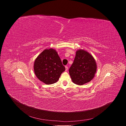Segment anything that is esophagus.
Instances as JSON below:
<instances>
[{
  "label": "esophagus",
  "instance_id": "esophagus-1",
  "mask_svg": "<svg viewBox=\"0 0 126 126\" xmlns=\"http://www.w3.org/2000/svg\"><path fill=\"white\" fill-rule=\"evenodd\" d=\"M68 66H65V71H67L68 70Z\"/></svg>",
  "mask_w": 126,
  "mask_h": 126
}]
</instances>
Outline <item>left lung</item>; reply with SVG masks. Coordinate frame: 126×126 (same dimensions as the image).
<instances>
[{
	"instance_id": "obj_1",
	"label": "left lung",
	"mask_w": 126,
	"mask_h": 126,
	"mask_svg": "<svg viewBox=\"0 0 126 126\" xmlns=\"http://www.w3.org/2000/svg\"><path fill=\"white\" fill-rule=\"evenodd\" d=\"M97 71V64L93 56L87 51L77 50L73 64L69 72L72 82L78 85H82L91 81Z\"/></svg>"
}]
</instances>
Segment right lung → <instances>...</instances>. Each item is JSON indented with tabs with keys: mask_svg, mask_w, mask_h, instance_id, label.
Instances as JSON below:
<instances>
[{
	"mask_svg": "<svg viewBox=\"0 0 126 126\" xmlns=\"http://www.w3.org/2000/svg\"><path fill=\"white\" fill-rule=\"evenodd\" d=\"M65 70L56 51L52 48L43 50L36 58L34 63L35 74L44 83H56Z\"/></svg>",
	"mask_w": 126,
	"mask_h": 126,
	"instance_id": "obj_1",
	"label": "right lung"
}]
</instances>
